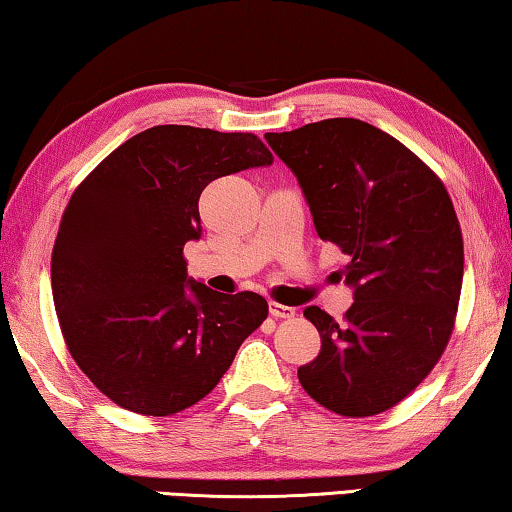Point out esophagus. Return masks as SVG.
<instances>
[{"label": "esophagus", "mask_w": 512, "mask_h": 512, "mask_svg": "<svg viewBox=\"0 0 512 512\" xmlns=\"http://www.w3.org/2000/svg\"><path fill=\"white\" fill-rule=\"evenodd\" d=\"M270 316L272 318H293L295 309H293V306H286V304H279V302H270Z\"/></svg>", "instance_id": "esophagus-1"}]
</instances>
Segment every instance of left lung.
<instances>
[{"label":"left lung","mask_w":512,"mask_h":512,"mask_svg":"<svg viewBox=\"0 0 512 512\" xmlns=\"http://www.w3.org/2000/svg\"><path fill=\"white\" fill-rule=\"evenodd\" d=\"M265 141L295 174L320 238L350 258L355 302L343 322L306 306L320 352L297 377L327 410L380 414L419 387L453 332L465 251L451 196L410 148L359 119Z\"/></svg>","instance_id":"left-lung-1"}]
</instances>
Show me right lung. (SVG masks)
<instances>
[{"label":"right lung","mask_w":512,"mask_h":512,"mask_svg":"<svg viewBox=\"0 0 512 512\" xmlns=\"http://www.w3.org/2000/svg\"><path fill=\"white\" fill-rule=\"evenodd\" d=\"M249 132L155 125L109 153L70 196L52 251V297L70 355L116 405L144 416L206 398L267 318L256 293L187 277L199 196L215 178L270 167Z\"/></svg>","instance_id":"add662e5"}]
</instances>
